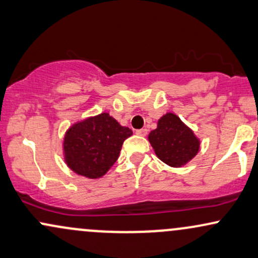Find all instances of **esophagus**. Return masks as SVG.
<instances>
[{
	"label": "esophagus",
	"mask_w": 258,
	"mask_h": 258,
	"mask_svg": "<svg viewBox=\"0 0 258 258\" xmlns=\"http://www.w3.org/2000/svg\"><path fill=\"white\" fill-rule=\"evenodd\" d=\"M147 133H148L147 129H139V130H136V134L140 135V136H146Z\"/></svg>",
	"instance_id": "34e87169"
}]
</instances>
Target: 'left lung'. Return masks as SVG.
Returning <instances> with one entry per match:
<instances>
[{
  "instance_id": "1",
  "label": "left lung",
  "mask_w": 258,
  "mask_h": 258,
  "mask_svg": "<svg viewBox=\"0 0 258 258\" xmlns=\"http://www.w3.org/2000/svg\"><path fill=\"white\" fill-rule=\"evenodd\" d=\"M157 157L172 168H181L199 152L201 141L178 118L168 112L158 120L157 129L148 135Z\"/></svg>"
}]
</instances>
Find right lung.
<instances>
[{
	"label": "right lung",
	"instance_id": "obj_1",
	"mask_svg": "<svg viewBox=\"0 0 258 258\" xmlns=\"http://www.w3.org/2000/svg\"><path fill=\"white\" fill-rule=\"evenodd\" d=\"M132 129L122 126L107 112L71 125L63 138L66 164L76 174L99 178L111 169Z\"/></svg>",
	"mask_w": 258,
	"mask_h": 258
}]
</instances>
